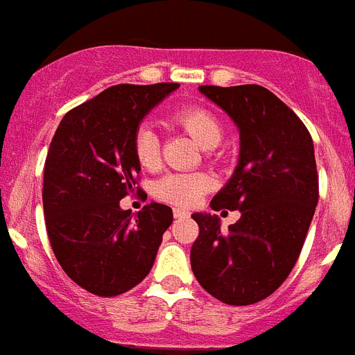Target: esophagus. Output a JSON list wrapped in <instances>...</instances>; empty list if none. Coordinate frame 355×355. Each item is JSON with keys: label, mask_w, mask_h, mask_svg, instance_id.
I'll return each instance as SVG.
<instances>
[{"label": "esophagus", "mask_w": 355, "mask_h": 355, "mask_svg": "<svg viewBox=\"0 0 355 355\" xmlns=\"http://www.w3.org/2000/svg\"><path fill=\"white\" fill-rule=\"evenodd\" d=\"M174 218L175 219H187V218H190V212L189 210H183V209H174Z\"/></svg>", "instance_id": "34e87169"}]
</instances>
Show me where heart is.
<instances>
[{
	"label": "heart",
	"mask_w": 355,
	"mask_h": 355,
	"mask_svg": "<svg viewBox=\"0 0 355 355\" xmlns=\"http://www.w3.org/2000/svg\"><path fill=\"white\" fill-rule=\"evenodd\" d=\"M174 123L183 128L201 148H216L223 141L225 128L216 114L207 108L190 107L174 114ZM134 156L143 168H154L159 159V141L156 132L148 125H141L134 134ZM209 175L201 172L192 174H166L154 184V194L163 201L190 207L210 189Z\"/></svg>",
	"instance_id": "b5f03b06"
}]
</instances>
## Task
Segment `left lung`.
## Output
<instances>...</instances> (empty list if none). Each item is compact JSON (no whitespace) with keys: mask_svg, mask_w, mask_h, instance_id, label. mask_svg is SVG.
Returning a JSON list of instances; mask_svg holds the SVG:
<instances>
[{"mask_svg":"<svg viewBox=\"0 0 355 355\" xmlns=\"http://www.w3.org/2000/svg\"><path fill=\"white\" fill-rule=\"evenodd\" d=\"M236 123L239 159L214 196L212 210H239L221 230L216 214H192L196 279L227 304H252L276 292L294 268L319 198L310 132L276 94L259 85L199 87Z\"/></svg>","mask_w":355,"mask_h":355,"instance_id":"8db88e82","label":"left lung"}]
</instances>
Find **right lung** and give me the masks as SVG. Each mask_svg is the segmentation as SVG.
<instances>
[{"mask_svg": "<svg viewBox=\"0 0 355 355\" xmlns=\"http://www.w3.org/2000/svg\"><path fill=\"white\" fill-rule=\"evenodd\" d=\"M178 83L116 85L72 108L52 137L43 212L55 259L90 294L112 297L150 272L172 209L148 203L136 216L119 201L134 194L141 165L134 134Z\"/></svg>", "mask_w": 355, "mask_h": 355, "instance_id": "1", "label": "right lung"}]
</instances>
